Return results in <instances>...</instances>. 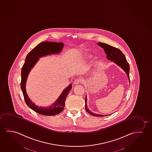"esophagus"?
I'll return each instance as SVG.
<instances>
[{"instance_id":"1","label":"esophagus","mask_w":152,"mask_h":152,"mask_svg":"<svg viewBox=\"0 0 152 152\" xmlns=\"http://www.w3.org/2000/svg\"><path fill=\"white\" fill-rule=\"evenodd\" d=\"M82 83V79H75L74 81V84L75 85H77V84H81Z\"/></svg>"}]
</instances>
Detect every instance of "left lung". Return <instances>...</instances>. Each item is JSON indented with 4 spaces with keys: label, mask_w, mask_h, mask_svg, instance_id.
I'll return each instance as SVG.
<instances>
[{
    "label": "left lung",
    "mask_w": 152,
    "mask_h": 152,
    "mask_svg": "<svg viewBox=\"0 0 152 152\" xmlns=\"http://www.w3.org/2000/svg\"><path fill=\"white\" fill-rule=\"evenodd\" d=\"M98 44L100 47L104 48V51L107 54V57L108 59L115 62V63L118 65L126 72V73L128 75L129 80L130 82V76H129L130 66L126 59V57L123 54V53L122 52V51H120L118 48L104 43L99 42L98 43ZM85 110L88 113H89L90 115H93L94 116H97V117H104V115H98L94 113L89 110V109L87 108V97H86L85 98ZM107 115H106L105 116H107Z\"/></svg>",
    "instance_id": "1"
}]
</instances>
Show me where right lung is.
Masks as SVG:
<instances>
[{
    "instance_id": "1",
    "label": "right lung",
    "mask_w": 152,
    "mask_h": 152,
    "mask_svg": "<svg viewBox=\"0 0 152 152\" xmlns=\"http://www.w3.org/2000/svg\"><path fill=\"white\" fill-rule=\"evenodd\" d=\"M64 44L63 43L54 42H41L33 48L26 57L25 63L21 70V80L20 86L22 90L24 100L26 105L35 112L44 115H55L60 113L64 109L65 100L68 93L72 89V85L70 84L64 89L57 100L52 106L46 108L36 106L29 99L26 91V82L28 75L31 68L39 60V58L43 56L59 53L62 51Z\"/></svg>"
}]
</instances>
